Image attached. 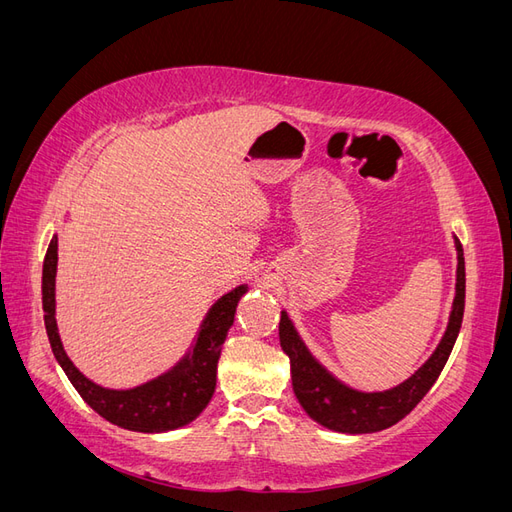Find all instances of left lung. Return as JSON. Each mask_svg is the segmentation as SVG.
Listing matches in <instances>:
<instances>
[{
  "label": "left lung",
  "mask_w": 512,
  "mask_h": 512,
  "mask_svg": "<svg viewBox=\"0 0 512 512\" xmlns=\"http://www.w3.org/2000/svg\"><path fill=\"white\" fill-rule=\"evenodd\" d=\"M453 239L457 250V280L446 331L429 359L410 378L399 382L393 389L359 391L333 376L309 352L288 314L282 312L280 344L290 359L292 391L309 418L339 433H374L399 423L427 395L457 342L463 320V305H466V262H463L459 239Z\"/></svg>",
  "instance_id": "1"
}]
</instances>
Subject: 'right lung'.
Masks as SVG:
<instances>
[{
  "label": "right lung",
  "instance_id": "obj_1",
  "mask_svg": "<svg viewBox=\"0 0 512 512\" xmlns=\"http://www.w3.org/2000/svg\"><path fill=\"white\" fill-rule=\"evenodd\" d=\"M55 275H57V235H53L42 267V309L44 327L53 354L79 395L108 423L130 431L162 433L192 423L207 408L218 380V361L226 333L235 322L237 305L250 290L247 284L232 288L215 301L200 322L192 346L164 374L132 389H106L89 380L76 367L61 344L55 320Z\"/></svg>",
  "mask_w": 512,
  "mask_h": 512
}]
</instances>
